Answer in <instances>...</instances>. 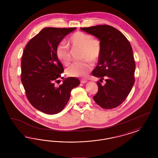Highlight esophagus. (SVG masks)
<instances>
[{"instance_id": "esophagus-1", "label": "esophagus", "mask_w": 158, "mask_h": 158, "mask_svg": "<svg viewBox=\"0 0 158 158\" xmlns=\"http://www.w3.org/2000/svg\"><path fill=\"white\" fill-rule=\"evenodd\" d=\"M87 81L86 80H85V79H82V80H81V82L82 83H87Z\"/></svg>"}]
</instances>
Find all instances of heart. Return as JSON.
Returning <instances> with one entry per match:
<instances>
[{
    "label": "heart",
    "instance_id": "b5f03b06",
    "mask_svg": "<svg viewBox=\"0 0 158 158\" xmlns=\"http://www.w3.org/2000/svg\"><path fill=\"white\" fill-rule=\"evenodd\" d=\"M69 43L73 48L82 49L81 57L83 61L75 62L67 68L66 74L72 77H85L92 68V62H96L101 53V43L97 38L88 34L77 31L69 40ZM56 54L57 59L67 66L71 60V53L69 47L63 42L56 47Z\"/></svg>",
    "mask_w": 158,
    "mask_h": 158
}]
</instances>
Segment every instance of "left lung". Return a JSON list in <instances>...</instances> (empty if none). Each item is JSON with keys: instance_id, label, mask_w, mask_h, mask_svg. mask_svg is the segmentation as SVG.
I'll use <instances>...</instances> for the list:
<instances>
[{"instance_id": "1", "label": "left lung", "mask_w": 158, "mask_h": 158, "mask_svg": "<svg viewBox=\"0 0 158 158\" xmlns=\"http://www.w3.org/2000/svg\"><path fill=\"white\" fill-rule=\"evenodd\" d=\"M82 30L94 35L101 43L98 65L92 75L100 78L106 76L104 85L97 82L98 91L93 97L104 109L117 107L127 97L135 83V61L132 47L127 38L111 26L101 25Z\"/></svg>"}]
</instances>
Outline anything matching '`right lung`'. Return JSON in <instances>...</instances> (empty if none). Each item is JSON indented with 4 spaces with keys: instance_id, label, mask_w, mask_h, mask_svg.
Returning <instances> with one entry per match:
<instances>
[{
    "instance_id": "right-lung-1",
    "label": "right lung",
    "mask_w": 158,
    "mask_h": 158,
    "mask_svg": "<svg viewBox=\"0 0 158 158\" xmlns=\"http://www.w3.org/2000/svg\"><path fill=\"white\" fill-rule=\"evenodd\" d=\"M76 28L48 27L41 31L25 46L21 61V81L31 104L47 114L61 112L72 89L79 84L75 77L63 79L59 87L54 82L61 77L63 67L56 54V47Z\"/></svg>"
}]
</instances>
